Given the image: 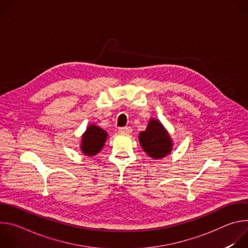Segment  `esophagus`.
I'll return each mask as SVG.
<instances>
[{
	"label": "esophagus",
	"mask_w": 248,
	"mask_h": 248,
	"mask_svg": "<svg viewBox=\"0 0 248 248\" xmlns=\"http://www.w3.org/2000/svg\"><path fill=\"white\" fill-rule=\"evenodd\" d=\"M119 131H120V132H124V133H131L132 129H131V127H129V126H125V127H120V128H119Z\"/></svg>",
	"instance_id": "34e87169"
}]
</instances>
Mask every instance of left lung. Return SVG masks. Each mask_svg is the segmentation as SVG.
I'll return each instance as SVG.
<instances>
[{"label":"left lung","mask_w":248,"mask_h":248,"mask_svg":"<svg viewBox=\"0 0 248 248\" xmlns=\"http://www.w3.org/2000/svg\"><path fill=\"white\" fill-rule=\"evenodd\" d=\"M139 142L144 152L153 159H162L170 153L172 142L160 121L150 119L144 131L139 133Z\"/></svg>","instance_id":"obj_1"}]
</instances>
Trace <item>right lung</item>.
Masks as SVG:
<instances>
[{
  "instance_id": "right-lung-1",
  "label": "right lung",
  "mask_w": 248,
  "mask_h": 248,
  "mask_svg": "<svg viewBox=\"0 0 248 248\" xmlns=\"http://www.w3.org/2000/svg\"><path fill=\"white\" fill-rule=\"evenodd\" d=\"M108 137V133L96 124H90L81 136L80 150L86 156H94L98 154Z\"/></svg>"
}]
</instances>
